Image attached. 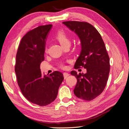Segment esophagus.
I'll return each instance as SVG.
<instances>
[{
    "label": "esophagus",
    "mask_w": 129,
    "mask_h": 129,
    "mask_svg": "<svg viewBox=\"0 0 129 129\" xmlns=\"http://www.w3.org/2000/svg\"><path fill=\"white\" fill-rule=\"evenodd\" d=\"M63 77L64 78V79H66V78H67L68 76H69L70 75V74L68 73H63Z\"/></svg>",
    "instance_id": "esophagus-1"
}]
</instances>
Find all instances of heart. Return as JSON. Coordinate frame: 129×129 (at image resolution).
Returning a JSON list of instances; mask_svg holds the SVG:
<instances>
[{"label": "heart", "mask_w": 129, "mask_h": 129, "mask_svg": "<svg viewBox=\"0 0 129 129\" xmlns=\"http://www.w3.org/2000/svg\"><path fill=\"white\" fill-rule=\"evenodd\" d=\"M55 38L59 42L61 45L63 47V48L66 46L71 45V40L64 31L61 30L58 31L56 33ZM60 67L62 68H64V66L62 64H60Z\"/></svg>", "instance_id": "obj_1"}]
</instances>
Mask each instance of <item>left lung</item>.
<instances>
[{
  "label": "left lung",
  "mask_w": 129,
  "mask_h": 129,
  "mask_svg": "<svg viewBox=\"0 0 129 129\" xmlns=\"http://www.w3.org/2000/svg\"><path fill=\"white\" fill-rule=\"evenodd\" d=\"M62 23L74 31L81 41V51L74 68L87 69L85 74L71 72L77 79L74 94L82 100H92L104 90L110 72V59L104 41L98 30L87 22Z\"/></svg>",
  "instance_id": "1"
}]
</instances>
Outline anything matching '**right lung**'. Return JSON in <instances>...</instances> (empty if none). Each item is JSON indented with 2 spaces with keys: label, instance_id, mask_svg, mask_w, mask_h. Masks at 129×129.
Instances as JSON below:
<instances>
[{
  "label": "right lung",
  "instance_id": "right-lung-1",
  "mask_svg": "<svg viewBox=\"0 0 129 129\" xmlns=\"http://www.w3.org/2000/svg\"><path fill=\"white\" fill-rule=\"evenodd\" d=\"M52 25L40 26L22 37L16 55L15 72L19 87L26 99L39 106L49 104L56 98L63 74L55 71L42 76L46 40Z\"/></svg>",
  "mask_w": 129,
  "mask_h": 129
}]
</instances>
